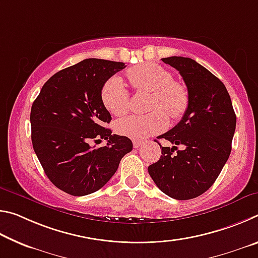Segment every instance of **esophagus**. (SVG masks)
I'll return each mask as SVG.
<instances>
[{"instance_id": "esophagus-1", "label": "esophagus", "mask_w": 258, "mask_h": 258, "mask_svg": "<svg viewBox=\"0 0 258 258\" xmlns=\"http://www.w3.org/2000/svg\"><path fill=\"white\" fill-rule=\"evenodd\" d=\"M133 146H134V148H140L142 146V141H139V140H134Z\"/></svg>"}]
</instances>
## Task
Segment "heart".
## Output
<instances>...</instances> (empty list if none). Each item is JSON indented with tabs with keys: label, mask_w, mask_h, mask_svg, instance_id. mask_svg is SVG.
<instances>
[{
	"label": "heart",
	"mask_w": 258,
	"mask_h": 258,
	"mask_svg": "<svg viewBox=\"0 0 258 258\" xmlns=\"http://www.w3.org/2000/svg\"><path fill=\"white\" fill-rule=\"evenodd\" d=\"M127 77L138 92H150L146 115H131L116 121V132L123 137L142 140L160 132L166 125V116L178 119L189 106L186 87L175 82L173 75L155 63L141 64L131 68ZM101 99L109 111L115 116H123L130 108V93L124 81L113 76L104 83Z\"/></svg>",
	"instance_id": "1"
}]
</instances>
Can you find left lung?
<instances>
[{
  "label": "left lung",
  "instance_id": "left-lung-1",
  "mask_svg": "<svg viewBox=\"0 0 258 258\" xmlns=\"http://www.w3.org/2000/svg\"><path fill=\"white\" fill-rule=\"evenodd\" d=\"M161 60L180 73L189 106L180 123L158 137L173 147L159 145L160 159L148 172L165 195L187 200L206 192L220 175L231 154L237 117L225 85L208 69L184 56Z\"/></svg>",
  "mask_w": 258,
  "mask_h": 258
}]
</instances>
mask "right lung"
<instances>
[{
    "mask_svg": "<svg viewBox=\"0 0 258 258\" xmlns=\"http://www.w3.org/2000/svg\"><path fill=\"white\" fill-rule=\"evenodd\" d=\"M124 62L85 59L50 77L30 110L35 154L49 180L72 196H86L106 184L120 159L132 151L128 138L104 127L111 116L101 90ZM107 140L94 148L92 141Z\"/></svg>",
    "mask_w": 258,
    "mask_h": 258,
    "instance_id": "1",
    "label": "right lung"
}]
</instances>
